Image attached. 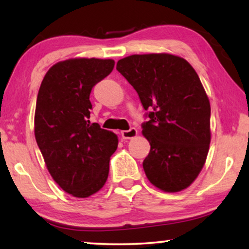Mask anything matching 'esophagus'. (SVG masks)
Returning a JSON list of instances; mask_svg holds the SVG:
<instances>
[{"instance_id": "34e87169", "label": "esophagus", "mask_w": 249, "mask_h": 249, "mask_svg": "<svg viewBox=\"0 0 249 249\" xmlns=\"http://www.w3.org/2000/svg\"><path fill=\"white\" fill-rule=\"evenodd\" d=\"M135 136H137V130H136L135 128H130L129 130L121 131L122 139H131V138H134Z\"/></svg>"}]
</instances>
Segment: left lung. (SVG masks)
Listing matches in <instances>:
<instances>
[{"mask_svg": "<svg viewBox=\"0 0 249 249\" xmlns=\"http://www.w3.org/2000/svg\"><path fill=\"white\" fill-rule=\"evenodd\" d=\"M117 70L137 91L148 121L142 124L151 151L142 162L149 181L163 192L187 188L209 153L211 107L198 74L172 54H135Z\"/></svg>", "mask_w": 249, "mask_h": 249, "instance_id": "1", "label": "left lung"}]
</instances>
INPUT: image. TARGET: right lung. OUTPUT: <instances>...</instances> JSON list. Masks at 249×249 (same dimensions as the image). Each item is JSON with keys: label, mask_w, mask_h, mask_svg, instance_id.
Instances as JSON below:
<instances>
[{"label": "right lung", "mask_w": 249, "mask_h": 249, "mask_svg": "<svg viewBox=\"0 0 249 249\" xmlns=\"http://www.w3.org/2000/svg\"><path fill=\"white\" fill-rule=\"evenodd\" d=\"M113 67V60L94 57L61 61L47 71L37 95V145L54 181L78 198L104 186L118 147L117 135L89 121L90 91Z\"/></svg>", "instance_id": "add662e5"}]
</instances>
